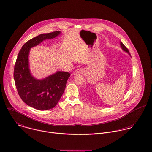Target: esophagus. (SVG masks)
<instances>
[{"instance_id":"obj_1","label":"esophagus","mask_w":152,"mask_h":152,"mask_svg":"<svg viewBox=\"0 0 152 152\" xmlns=\"http://www.w3.org/2000/svg\"><path fill=\"white\" fill-rule=\"evenodd\" d=\"M85 69L84 68H79V69H77V70H76L73 74L74 75H80V74H83V73L85 72Z\"/></svg>"}]
</instances>
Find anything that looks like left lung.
Returning a JSON list of instances; mask_svg holds the SVG:
<instances>
[{
	"label": "left lung",
	"instance_id": "left-lung-1",
	"mask_svg": "<svg viewBox=\"0 0 152 152\" xmlns=\"http://www.w3.org/2000/svg\"><path fill=\"white\" fill-rule=\"evenodd\" d=\"M120 44H121V49H122V50H124V52H127L129 55H130V53H129V50L126 48V46L123 44V43L121 42H120Z\"/></svg>",
	"mask_w": 152,
	"mask_h": 152
}]
</instances>
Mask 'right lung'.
Wrapping results in <instances>:
<instances>
[{"label": "right lung", "mask_w": 152, "mask_h": 152, "mask_svg": "<svg viewBox=\"0 0 152 152\" xmlns=\"http://www.w3.org/2000/svg\"><path fill=\"white\" fill-rule=\"evenodd\" d=\"M60 31L41 34L24 44L20 50L14 68V79L18 94L28 106L39 110L55 107L64 91L70 74L58 71L43 79H37L31 73L29 64L31 48L47 39L55 38Z\"/></svg>", "instance_id": "right-lung-1"}]
</instances>
